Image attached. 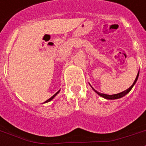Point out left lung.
Returning <instances> with one entry per match:
<instances>
[{"instance_id":"obj_1","label":"left lung","mask_w":146,"mask_h":146,"mask_svg":"<svg viewBox=\"0 0 146 146\" xmlns=\"http://www.w3.org/2000/svg\"><path fill=\"white\" fill-rule=\"evenodd\" d=\"M139 74V73H138V74H137V77H136L135 80V82H134V83L132 84V86H131V87H129V88H128L127 89H126V90H124V92H120V93H117V94H113V95H107V94H104V93H100V92H97V91L95 90V89H93L92 87V89H93V90L97 93L98 95H100V96L105 98V99H107V100H116V99H119V98H121V97H123V96H124L126 95V94H127V93L131 91V89H132V87L135 86V82H137V80H138Z\"/></svg>"}]
</instances>
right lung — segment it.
I'll return each instance as SVG.
<instances>
[{"label":"right lung","mask_w":146,"mask_h":146,"mask_svg":"<svg viewBox=\"0 0 146 146\" xmlns=\"http://www.w3.org/2000/svg\"><path fill=\"white\" fill-rule=\"evenodd\" d=\"M60 92V90H59V91H58V92H56V93H55V94H54V95L53 96H52V97H50V99H49V100H47L46 101L45 103H47V102H50V100H53V99H54V96H55L57 95V93H58V92Z\"/></svg>","instance_id":"obj_1"}]
</instances>
